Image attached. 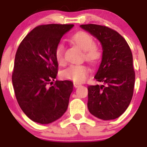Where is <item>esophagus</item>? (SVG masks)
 Returning <instances> with one entry per match:
<instances>
[{
  "label": "esophagus",
  "instance_id": "1",
  "mask_svg": "<svg viewBox=\"0 0 147 147\" xmlns=\"http://www.w3.org/2000/svg\"><path fill=\"white\" fill-rule=\"evenodd\" d=\"M74 88H79L80 86H81V84H80V83L78 82H74Z\"/></svg>",
  "mask_w": 147,
  "mask_h": 147
}]
</instances>
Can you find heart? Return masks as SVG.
<instances>
[{
    "mask_svg": "<svg viewBox=\"0 0 147 147\" xmlns=\"http://www.w3.org/2000/svg\"><path fill=\"white\" fill-rule=\"evenodd\" d=\"M71 40L77 46L84 51L83 58L90 64L96 65L102 57V51L95 44L93 37L86 32H79L74 34ZM54 56L58 64L63 65L65 63L64 56V47L62 43L57 45ZM90 70L85 65H71L62 71V76L65 80L76 82H82L88 77Z\"/></svg>",
    "mask_w": 147,
    "mask_h": 147,
    "instance_id": "b5f03b06",
    "label": "heart"
}]
</instances>
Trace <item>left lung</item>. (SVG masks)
<instances>
[{
    "label": "left lung",
    "mask_w": 147,
    "mask_h": 147,
    "mask_svg": "<svg viewBox=\"0 0 147 147\" xmlns=\"http://www.w3.org/2000/svg\"><path fill=\"white\" fill-rule=\"evenodd\" d=\"M99 40L102 59L95 79L102 85H89L88 107L102 120L117 119L125 112L133 95L135 85L132 54L121 35L113 28L96 24L80 26Z\"/></svg>",
    "instance_id": "8db88e82"
}]
</instances>
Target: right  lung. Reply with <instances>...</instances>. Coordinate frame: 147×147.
I'll list each match as a JSON object with an SVG mask.
<instances>
[{
    "mask_svg": "<svg viewBox=\"0 0 147 147\" xmlns=\"http://www.w3.org/2000/svg\"><path fill=\"white\" fill-rule=\"evenodd\" d=\"M73 26H38L24 37L17 50L11 76L15 97L23 113L39 124L57 120L68 106L73 83L69 80L53 82L58 72L54 51Z\"/></svg>",
    "mask_w": 147,
    "mask_h": 147,
    "instance_id": "right-lung-1",
    "label": "right lung"
}]
</instances>
